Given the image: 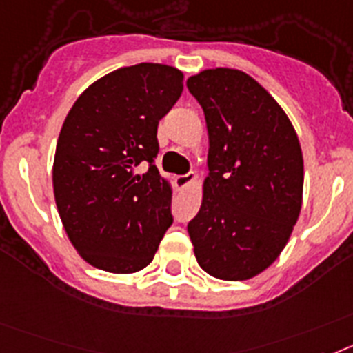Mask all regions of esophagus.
Returning <instances> with one entry per match:
<instances>
[{
	"label": "esophagus",
	"mask_w": 353,
	"mask_h": 353,
	"mask_svg": "<svg viewBox=\"0 0 353 353\" xmlns=\"http://www.w3.org/2000/svg\"><path fill=\"white\" fill-rule=\"evenodd\" d=\"M195 179H197V176H195L194 172H188V174H185V176H177L176 183L179 188H186V186L194 185Z\"/></svg>",
	"instance_id": "1"
}]
</instances>
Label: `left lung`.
Wrapping results in <instances>:
<instances>
[{"label": "left lung", "mask_w": 353, "mask_h": 353, "mask_svg": "<svg viewBox=\"0 0 353 353\" xmlns=\"http://www.w3.org/2000/svg\"><path fill=\"white\" fill-rule=\"evenodd\" d=\"M186 87L204 110L210 137V174L190 240L204 272L247 281L281 256L299 220V137L281 104L241 70L206 69Z\"/></svg>", "instance_id": "8db88e82"}]
</instances>
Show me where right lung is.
<instances>
[{
	"mask_svg": "<svg viewBox=\"0 0 353 353\" xmlns=\"http://www.w3.org/2000/svg\"><path fill=\"white\" fill-rule=\"evenodd\" d=\"M183 78L163 63L121 67L67 113L53 161L54 201L70 243L96 268L140 272L172 225V185L154 165L156 131L179 99ZM143 161L150 168L140 174Z\"/></svg>",
	"mask_w": 353,
	"mask_h": 353,
	"instance_id": "add662e5",
	"label": "right lung"
}]
</instances>
